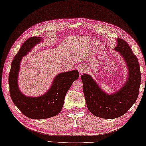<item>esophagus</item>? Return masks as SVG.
Returning a JSON list of instances; mask_svg holds the SVG:
<instances>
[{
    "instance_id": "1",
    "label": "esophagus",
    "mask_w": 146,
    "mask_h": 146,
    "mask_svg": "<svg viewBox=\"0 0 146 146\" xmlns=\"http://www.w3.org/2000/svg\"><path fill=\"white\" fill-rule=\"evenodd\" d=\"M78 70H79V71L80 74H82L83 72H84L85 69L84 66L80 65L79 66H78Z\"/></svg>"
}]
</instances>
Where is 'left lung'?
I'll return each instance as SVG.
<instances>
[{
	"label": "left lung",
	"mask_w": 146,
	"mask_h": 146,
	"mask_svg": "<svg viewBox=\"0 0 146 146\" xmlns=\"http://www.w3.org/2000/svg\"><path fill=\"white\" fill-rule=\"evenodd\" d=\"M114 50L123 58L127 70L125 82L117 91L107 93L90 74L81 76L88 110L95 116L114 119L128 111L136 102L141 85L140 67L136 56L127 42L118 38Z\"/></svg>",
	"instance_id": "1"
}]
</instances>
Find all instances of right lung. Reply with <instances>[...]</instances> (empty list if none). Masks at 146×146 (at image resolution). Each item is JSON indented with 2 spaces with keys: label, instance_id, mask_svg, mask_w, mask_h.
Instances as JSON below:
<instances>
[{
  "label": "right lung",
  "instance_id": "right-lung-1",
  "mask_svg": "<svg viewBox=\"0 0 146 146\" xmlns=\"http://www.w3.org/2000/svg\"><path fill=\"white\" fill-rule=\"evenodd\" d=\"M43 41L41 37H31L24 42L14 57L9 73L10 94L13 104L28 118L42 119L51 118L61 112L65 96L72 83L79 76L77 70L60 72L54 77L50 87L38 97L27 96L19 86V75L23 58L35 46Z\"/></svg>",
  "mask_w": 146,
  "mask_h": 146
}]
</instances>
